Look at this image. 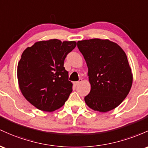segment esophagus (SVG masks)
I'll return each instance as SVG.
<instances>
[{
    "label": "esophagus",
    "instance_id": "esophagus-1",
    "mask_svg": "<svg viewBox=\"0 0 148 148\" xmlns=\"http://www.w3.org/2000/svg\"><path fill=\"white\" fill-rule=\"evenodd\" d=\"M82 82V79H79V81H77V82H73V84L74 85H78V84H79V83H81Z\"/></svg>",
    "mask_w": 148,
    "mask_h": 148
}]
</instances>
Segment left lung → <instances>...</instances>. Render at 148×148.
<instances>
[{"mask_svg": "<svg viewBox=\"0 0 148 148\" xmlns=\"http://www.w3.org/2000/svg\"><path fill=\"white\" fill-rule=\"evenodd\" d=\"M85 59L91 91L84 97L92 110L106 112L113 110L129 94L133 74L127 55L117 43L94 38L77 42Z\"/></svg>", "mask_w": 148, "mask_h": 148, "instance_id": "left-lung-1", "label": "left lung"}]
</instances>
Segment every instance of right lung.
<instances>
[{"mask_svg":"<svg viewBox=\"0 0 148 148\" xmlns=\"http://www.w3.org/2000/svg\"><path fill=\"white\" fill-rule=\"evenodd\" d=\"M76 45L75 41L51 39L38 41L23 52L17 66L19 87L36 108L53 112L68 100L73 84L64 64Z\"/></svg>","mask_w":148,"mask_h":148,"instance_id":"add662e5","label":"right lung"}]
</instances>
